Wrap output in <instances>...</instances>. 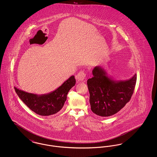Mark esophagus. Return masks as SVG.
I'll return each instance as SVG.
<instances>
[{
    "instance_id": "1",
    "label": "esophagus",
    "mask_w": 157,
    "mask_h": 157,
    "mask_svg": "<svg viewBox=\"0 0 157 157\" xmlns=\"http://www.w3.org/2000/svg\"><path fill=\"white\" fill-rule=\"evenodd\" d=\"M76 79L78 81H85L86 78V74L83 71H81L78 74V75L76 76Z\"/></svg>"
}]
</instances>
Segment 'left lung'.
Segmentation results:
<instances>
[{
  "label": "left lung",
  "instance_id": "1",
  "mask_svg": "<svg viewBox=\"0 0 157 157\" xmlns=\"http://www.w3.org/2000/svg\"><path fill=\"white\" fill-rule=\"evenodd\" d=\"M93 77L87 81L92 111L107 117L119 112L132 97L136 82V74L126 80H116L103 67L96 66Z\"/></svg>",
  "mask_w": 157,
  "mask_h": 157
}]
</instances>
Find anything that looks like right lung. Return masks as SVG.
Returning a JSON list of instances; mask_svg holds the SVG:
<instances>
[{"label":"right lung","mask_w":157,"mask_h":157,"mask_svg":"<svg viewBox=\"0 0 157 157\" xmlns=\"http://www.w3.org/2000/svg\"><path fill=\"white\" fill-rule=\"evenodd\" d=\"M75 83V76L72 75L57 89L42 95L29 93L15 86L14 88L18 97L32 111L41 116H49L56 113L63 108L67 93Z\"/></svg>","instance_id":"add662e5"}]
</instances>
